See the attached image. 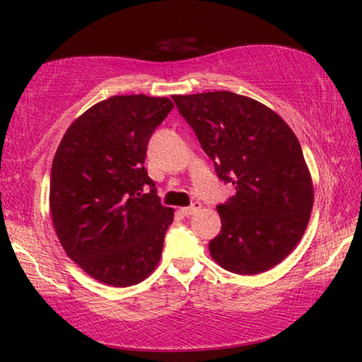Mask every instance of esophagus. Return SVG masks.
Returning <instances> with one entry per match:
<instances>
[{"mask_svg": "<svg viewBox=\"0 0 362 362\" xmlns=\"http://www.w3.org/2000/svg\"><path fill=\"white\" fill-rule=\"evenodd\" d=\"M201 209V203L199 201H194V203H192L189 206H187V207H182L180 209V212L183 214V216H193L194 212H198Z\"/></svg>", "mask_w": 362, "mask_h": 362, "instance_id": "esophagus-1", "label": "esophagus"}]
</instances>
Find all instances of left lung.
<instances>
[{
    "label": "left lung",
    "mask_w": 362,
    "mask_h": 362,
    "mask_svg": "<svg viewBox=\"0 0 362 362\" xmlns=\"http://www.w3.org/2000/svg\"><path fill=\"white\" fill-rule=\"evenodd\" d=\"M179 113L235 196L217 206L222 230L212 259L236 274L278 265L302 240L313 185L296 134L279 116L228 90L173 97Z\"/></svg>",
    "instance_id": "1"
}]
</instances>
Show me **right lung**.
<instances>
[{
	"label": "right lung",
	"mask_w": 362,
	"mask_h": 362,
	"mask_svg": "<svg viewBox=\"0 0 362 362\" xmlns=\"http://www.w3.org/2000/svg\"><path fill=\"white\" fill-rule=\"evenodd\" d=\"M173 108L168 97H110L73 122L54 156V228L66 255L100 283L137 284L161 257L174 211L161 204L144 164Z\"/></svg>",
	"instance_id": "right-lung-1"
}]
</instances>
